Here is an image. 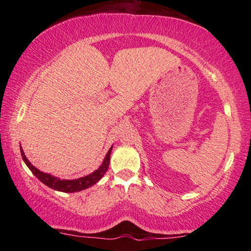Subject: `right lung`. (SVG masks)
I'll return each instance as SVG.
<instances>
[{
    "instance_id": "obj_1",
    "label": "right lung",
    "mask_w": 251,
    "mask_h": 251,
    "mask_svg": "<svg viewBox=\"0 0 251 251\" xmlns=\"http://www.w3.org/2000/svg\"><path fill=\"white\" fill-rule=\"evenodd\" d=\"M20 152H22L23 160L25 161L26 166L29 168L30 171L35 175V177L39 178V179L42 181L43 184H46L47 186L53 188V190H56V191L66 192V193H73V192H78V191L85 190V188L92 186V185H95L102 176H104L105 173L108 169V166H109V160H111L109 159V156H111L112 147L109 149L107 154H106L104 162H102L100 167H99V169L94 171V173L90 175H88V176L78 178V179H74V180L59 179V178L51 176V175H49V174H44V173H42V171L37 170L36 168L34 167L28 160H27L25 153L23 152L22 149H20Z\"/></svg>"
}]
</instances>
